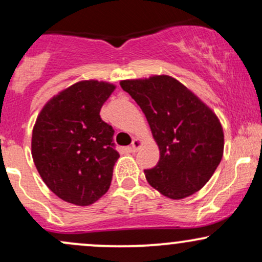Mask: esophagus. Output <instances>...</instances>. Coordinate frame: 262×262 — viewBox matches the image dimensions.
<instances>
[{"label":"esophagus","instance_id":"esophagus-1","mask_svg":"<svg viewBox=\"0 0 262 262\" xmlns=\"http://www.w3.org/2000/svg\"><path fill=\"white\" fill-rule=\"evenodd\" d=\"M141 144H143V141H141L139 138H134L133 141H132V146H130L132 151H134V152L137 151V150L141 146Z\"/></svg>","mask_w":262,"mask_h":262}]
</instances>
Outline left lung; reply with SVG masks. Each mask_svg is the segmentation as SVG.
Instances as JSON below:
<instances>
[{"label":"left lung","mask_w":262,"mask_h":262,"mask_svg":"<svg viewBox=\"0 0 262 262\" xmlns=\"http://www.w3.org/2000/svg\"><path fill=\"white\" fill-rule=\"evenodd\" d=\"M145 114L160 159L144 170L151 187L171 200L191 196L222 160L224 134L218 117L193 92L167 75L121 81Z\"/></svg>","instance_id":"8db88e82"}]
</instances>
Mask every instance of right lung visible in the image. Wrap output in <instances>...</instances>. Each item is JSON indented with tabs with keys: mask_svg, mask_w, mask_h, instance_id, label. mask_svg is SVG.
<instances>
[{
	"mask_svg": "<svg viewBox=\"0 0 262 262\" xmlns=\"http://www.w3.org/2000/svg\"><path fill=\"white\" fill-rule=\"evenodd\" d=\"M116 86L80 81L54 96L39 113L32 156L45 185L59 198L89 206L108 191L119 154L112 125L100 111Z\"/></svg>",
	"mask_w": 262,
	"mask_h": 262,
	"instance_id": "right-lung-1",
	"label": "right lung"
}]
</instances>
